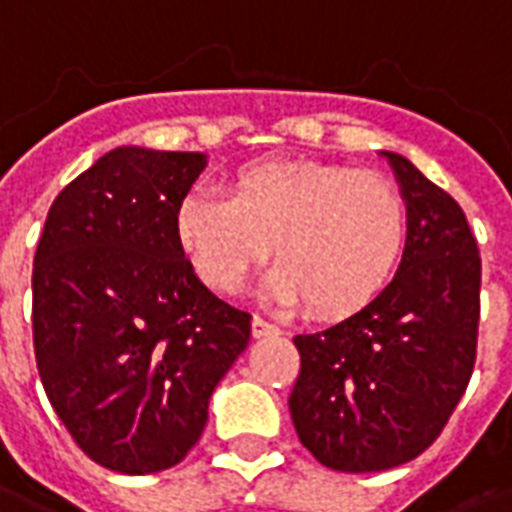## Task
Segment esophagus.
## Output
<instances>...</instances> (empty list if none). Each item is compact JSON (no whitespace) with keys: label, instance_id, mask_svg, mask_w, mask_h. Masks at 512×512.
Returning <instances> with one entry per match:
<instances>
[{"label":"esophagus","instance_id":"obj_1","mask_svg":"<svg viewBox=\"0 0 512 512\" xmlns=\"http://www.w3.org/2000/svg\"><path fill=\"white\" fill-rule=\"evenodd\" d=\"M252 335L255 338H265V335H279V327L273 325V322H268V319L263 317H252Z\"/></svg>","mask_w":512,"mask_h":512}]
</instances>
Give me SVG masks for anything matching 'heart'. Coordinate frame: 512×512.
I'll return each instance as SVG.
<instances>
[{"label":"heart","mask_w":512,"mask_h":512,"mask_svg":"<svg viewBox=\"0 0 512 512\" xmlns=\"http://www.w3.org/2000/svg\"><path fill=\"white\" fill-rule=\"evenodd\" d=\"M177 241L214 290L236 292L276 257L265 282L317 317L368 306L395 273L408 236L400 190L381 174L333 163L268 161L233 174L228 193L198 185L174 214Z\"/></svg>","instance_id":"1"}]
</instances>
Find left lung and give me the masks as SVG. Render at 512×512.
Wrapping results in <instances>:
<instances>
[{"mask_svg":"<svg viewBox=\"0 0 512 512\" xmlns=\"http://www.w3.org/2000/svg\"><path fill=\"white\" fill-rule=\"evenodd\" d=\"M381 155L408 209L395 279L349 319L292 338V424L314 459L341 473H381L432 446L478 346L481 255L462 206L408 158Z\"/></svg>","mask_w":512,"mask_h":512,"instance_id":"left-lung-1","label":"left lung"}]
</instances>
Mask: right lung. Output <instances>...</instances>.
Segmentation results:
<instances>
[{"label": "right lung", "instance_id": "add662e5", "mask_svg": "<svg viewBox=\"0 0 512 512\" xmlns=\"http://www.w3.org/2000/svg\"><path fill=\"white\" fill-rule=\"evenodd\" d=\"M204 152L115 147L58 193L31 273L37 370L93 462L169 470L249 343V314L195 276L174 230Z\"/></svg>", "mask_w": 512, "mask_h": 512}]
</instances>
